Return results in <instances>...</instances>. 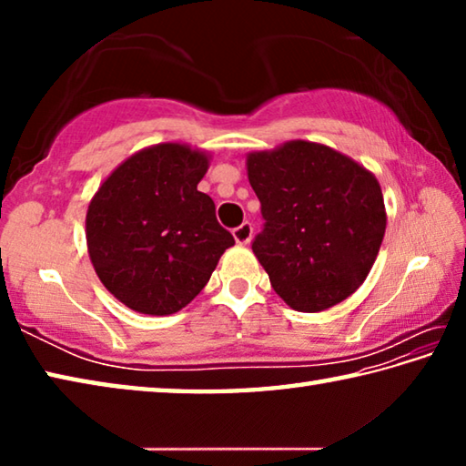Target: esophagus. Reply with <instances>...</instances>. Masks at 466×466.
Listing matches in <instances>:
<instances>
[{"mask_svg":"<svg viewBox=\"0 0 466 466\" xmlns=\"http://www.w3.org/2000/svg\"><path fill=\"white\" fill-rule=\"evenodd\" d=\"M252 238V224L244 222L234 230V240L236 244H248Z\"/></svg>","mask_w":466,"mask_h":466,"instance_id":"34e87169","label":"esophagus"}]
</instances>
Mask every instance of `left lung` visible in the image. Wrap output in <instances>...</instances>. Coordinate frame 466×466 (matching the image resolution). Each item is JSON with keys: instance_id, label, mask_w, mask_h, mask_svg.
Returning a JSON list of instances; mask_svg holds the SVG:
<instances>
[{"instance_id": "obj_1", "label": "left lung", "mask_w": 466, "mask_h": 466, "mask_svg": "<svg viewBox=\"0 0 466 466\" xmlns=\"http://www.w3.org/2000/svg\"><path fill=\"white\" fill-rule=\"evenodd\" d=\"M247 175L265 218L252 252L275 294L298 312L350 298L384 238L378 178L353 157L306 139L250 152Z\"/></svg>"}]
</instances>
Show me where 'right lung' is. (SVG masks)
<instances>
[{
  "mask_svg": "<svg viewBox=\"0 0 466 466\" xmlns=\"http://www.w3.org/2000/svg\"><path fill=\"white\" fill-rule=\"evenodd\" d=\"M211 156L180 141L139 149L102 180L86 211L88 255L110 294L167 317L208 286L232 234L197 185Z\"/></svg>",
  "mask_w": 466,
  "mask_h": 466,
  "instance_id": "obj_1",
  "label": "right lung"
}]
</instances>
